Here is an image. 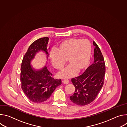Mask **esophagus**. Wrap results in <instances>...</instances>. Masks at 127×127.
Segmentation results:
<instances>
[{
	"label": "esophagus",
	"mask_w": 127,
	"mask_h": 127,
	"mask_svg": "<svg viewBox=\"0 0 127 127\" xmlns=\"http://www.w3.org/2000/svg\"><path fill=\"white\" fill-rule=\"evenodd\" d=\"M62 82H63L64 84H68V83H69V80H68V79H64V80L62 81Z\"/></svg>",
	"instance_id": "obj_1"
}]
</instances>
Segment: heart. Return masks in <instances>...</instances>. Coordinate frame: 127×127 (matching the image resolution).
Segmentation results:
<instances>
[{"label":"heart","instance_id":"heart-1","mask_svg":"<svg viewBox=\"0 0 127 127\" xmlns=\"http://www.w3.org/2000/svg\"><path fill=\"white\" fill-rule=\"evenodd\" d=\"M92 53V46L87 39L72 38L60 43L57 51H52L50 58L54 67L61 70L67 61L69 66L60 76L63 78L70 77L84 70L88 66Z\"/></svg>","mask_w":127,"mask_h":127}]
</instances>
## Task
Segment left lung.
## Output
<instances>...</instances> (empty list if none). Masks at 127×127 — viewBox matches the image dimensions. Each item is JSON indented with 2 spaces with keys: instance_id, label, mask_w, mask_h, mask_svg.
<instances>
[{
  "instance_id": "obj_1",
  "label": "left lung",
  "mask_w": 127,
  "mask_h": 127,
  "mask_svg": "<svg viewBox=\"0 0 127 127\" xmlns=\"http://www.w3.org/2000/svg\"><path fill=\"white\" fill-rule=\"evenodd\" d=\"M94 62L81 75L72 78L75 87L74 94L70 96L71 101L83 106L92 102L96 97L104 83L105 66L100 50L95 42H93Z\"/></svg>"
}]
</instances>
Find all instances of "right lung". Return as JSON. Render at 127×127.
<instances>
[{"label": "right lung", "mask_w": 127, "mask_h": 127, "mask_svg": "<svg viewBox=\"0 0 127 127\" xmlns=\"http://www.w3.org/2000/svg\"><path fill=\"white\" fill-rule=\"evenodd\" d=\"M48 37L40 38L29 47L23 59L20 79L21 87L27 97L32 102L41 103L46 101L56 88L61 84V79H55L46 66L35 70L31 67V62L40 51L49 55L47 50Z\"/></svg>", "instance_id": "right-lung-1"}]
</instances>
